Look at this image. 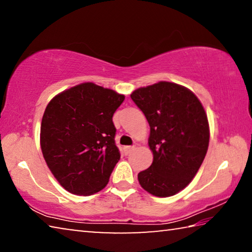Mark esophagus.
<instances>
[{
    "label": "esophagus",
    "instance_id": "34e87169",
    "mask_svg": "<svg viewBox=\"0 0 252 252\" xmlns=\"http://www.w3.org/2000/svg\"><path fill=\"white\" fill-rule=\"evenodd\" d=\"M134 149H135L134 146H131V147H125V149H123V150H125L126 155H129V153H131L132 151H133Z\"/></svg>",
    "mask_w": 252,
    "mask_h": 252
}]
</instances>
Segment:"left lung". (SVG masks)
<instances>
[{"instance_id": "obj_1", "label": "left lung", "mask_w": 252, "mask_h": 252, "mask_svg": "<svg viewBox=\"0 0 252 252\" xmlns=\"http://www.w3.org/2000/svg\"><path fill=\"white\" fill-rule=\"evenodd\" d=\"M131 99L150 126L153 161L138 174L140 186L156 197H171L192 181L207 155L206 111L192 91L167 81L136 89Z\"/></svg>"}]
</instances>
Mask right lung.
<instances>
[{"instance_id":"1","label":"right lung","mask_w":252,"mask_h":252,"mask_svg":"<svg viewBox=\"0 0 252 252\" xmlns=\"http://www.w3.org/2000/svg\"><path fill=\"white\" fill-rule=\"evenodd\" d=\"M125 97L85 82L59 93L46 105L41 150L50 171L66 191L90 195L108 185L120 160L112 117Z\"/></svg>"}]
</instances>
